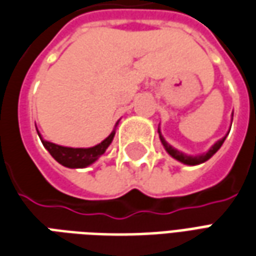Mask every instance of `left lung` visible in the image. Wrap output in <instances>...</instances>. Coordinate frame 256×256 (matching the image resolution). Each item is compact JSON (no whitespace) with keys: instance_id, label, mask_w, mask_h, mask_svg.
I'll return each instance as SVG.
<instances>
[{"instance_id":"obj_1","label":"left lung","mask_w":256,"mask_h":256,"mask_svg":"<svg viewBox=\"0 0 256 256\" xmlns=\"http://www.w3.org/2000/svg\"><path fill=\"white\" fill-rule=\"evenodd\" d=\"M232 121H233V114H232ZM228 134H229V132H228ZM228 134H226V135H224L222 139H219V140H216V142L214 143L206 153L197 154V156H189V154H184L183 152H179L178 148H172L171 144H170V143L166 142V139H164V136L161 135L160 128H158L160 140H161V143H162L164 148L166 150V153L170 154L172 158H175V160H178L179 162H182V164H186V166H198V164H202V162H206V160H210L212 156H214V154L216 153L219 148H220V146L224 144V139H226V136H228Z\"/></svg>"}]
</instances>
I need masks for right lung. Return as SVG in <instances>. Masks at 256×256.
<instances>
[{"mask_svg": "<svg viewBox=\"0 0 256 256\" xmlns=\"http://www.w3.org/2000/svg\"><path fill=\"white\" fill-rule=\"evenodd\" d=\"M117 125H118V122L116 124V126ZM116 126H114L112 134L104 140L98 143L96 146H92V148H66V146H59L56 143L48 142V140L42 139L38 130L37 132L41 142L44 144V148L50 152V156L59 164H62L63 166H67V168H85V166L94 164L106 152V148L110 146V143L113 142V138L116 135Z\"/></svg>", "mask_w": 256, "mask_h": 256, "instance_id": "right-lung-1", "label": "right lung"}]
</instances>
